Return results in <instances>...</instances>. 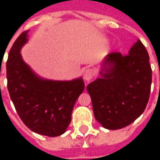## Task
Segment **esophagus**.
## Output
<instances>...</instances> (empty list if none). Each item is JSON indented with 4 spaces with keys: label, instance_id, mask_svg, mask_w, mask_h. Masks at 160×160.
<instances>
[{
    "label": "esophagus",
    "instance_id": "34e87169",
    "mask_svg": "<svg viewBox=\"0 0 160 160\" xmlns=\"http://www.w3.org/2000/svg\"><path fill=\"white\" fill-rule=\"evenodd\" d=\"M93 70L92 69H87L83 73V78L84 80H87V81H89L91 80L92 78H93Z\"/></svg>",
    "mask_w": 160,
    "mask_h": 160
}]
</instances>
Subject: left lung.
<instances>
[{
	"mask_svg": "<svg viewBox=\"0 0 160 160\" xmlns=\"http://www.w3.org/2000/svg\"><path fill=\"white\" fill-rule=\"evenodd\" d=\"M101 78L87 86L96 120L107 129H120L141 116L149 100L152 68L147 49L138 40L128 55L109 54Z\"/></svg>",
	"mask_w": 160,
	"mask_h": 160,
	"instance_id": "obj_1",
	"label": "left lung"
}]
</instances>
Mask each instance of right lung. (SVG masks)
Returning <instances> with one entry per match:
<instances>
[{"label": "right lung", "mask_w": 160, "mask_h": 160, "mask_svg": "<svg viewBox=\"0 0 160 160\" xmlns=\"http://www.w3.org/2000/svg\"><path fill=\"white\" fill-rule=\"evenodd\" d=\"M28 31L13 42L7 61L8 89L20 119L37 134L56 137L66 131L75 102L85 88L83 79L70 81L40 78L23 61L20 49Z\"/></svg>", "instance_id": "right-lung-1"}]
</instances>
